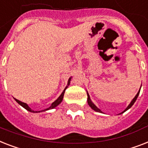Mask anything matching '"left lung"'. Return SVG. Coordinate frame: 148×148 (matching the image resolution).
<instances>
[{
    "label": "left lung",
    "instance_id": "left-lung-1",
    "mask_svg": "<svg viewBox=\"0 0 148 148\" xmlns=\"http://www.w3.org/2000/svg\"><path fill=\"white\" fill-rule=\"evenodd\" d=\"M140 90H139V92H138V94L136 95V96L134 97V99H133V100H132V102H131V103L129 104V106H127V108H126V109L125 110V111H124V112H122V113H124V112H125V111H127V109H129L130 108L132 107V106H133V105H134V102H135V101H136V99H137V98H138V95H139V93H140ZM87 95H88V105H89V106H90L91 108H92L93 110H95V112H101V111L100 109H99V108H98L96 107V106H95L94 105V103H92V101H91V99H90V97H89V95H88V93H87Z\"/></svg>",
    "mask_w": 148,
    "mask_h": 148
}]
</instances>
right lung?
<instances>
[{"label": "right lung", "instance_id": "right-lung-1", "mask_svg": "<svg viewBox=\"0 0 148 148\" xmlns=\"http://www.w3.org/2000/svg\"><path fill=\"white\" fill-rule=\"evenodd\" d=\"M69 82H70V79H69L68 86H69ZM68 86H67L65 88V89H64V90H63V92H62V94L60 95V96L59 97V98H58V99H56V101H54V102H53V103L51 104V106H49V108H47V109L42 110V111H46V110H49V109H52V108H54L56 107V106H57L58 105H59V104L61 103V101H62V99H63V95H64L65 91H66V88H67ZM15 100H16V102H18V103L20 104V105H21V106H23V107L25 109H27V111H29V112H42V111H34V110H32L31 108H29V106H27V104L24 103V102H22V101H19V100H17V99H15Z\"/></svg>", "mask_w": 148, "mask_h": 148}]
</instances>
